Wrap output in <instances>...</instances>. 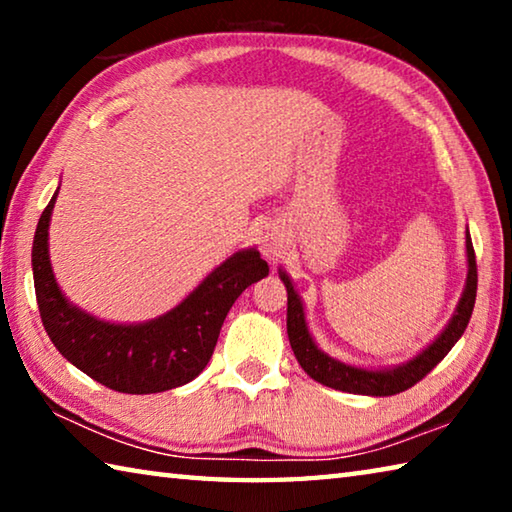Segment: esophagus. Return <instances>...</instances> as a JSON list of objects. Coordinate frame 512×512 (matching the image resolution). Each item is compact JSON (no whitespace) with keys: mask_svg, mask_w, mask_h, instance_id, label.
<instances>
[{"mask_svg":"<svg viewBox=\"0 0 512 512\" xmlns=\"http://www.w3.org/2000/svg\"><path fill=\"white\" fill-rule=\"evenodd\" d=\"M259 248H262V253L268 259H273V257L280 255V250H282V232L268 225V228H264L262 237H259Z\"/></svg>","mask_w":512,"mask_h":512,"instance_id":"1","label":"esophagus"}]
</instances>
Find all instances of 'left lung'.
I'll return each mask as SVG.
<instances>
[{
    "label": "left lung",
    "mask_w": 512,
    "mask_h": 512,
    "mask_svg": "<svg viewBox=\"0 0 512 512\" xmlns=\"http://www.w3.org/2000/svg\"><path fill=\"white\" fill-rule=\"evenodd\" d=\"M465 248H467V280L463 296L458 300V307L454 311L452 320L447 327L440 332V336L433 343H429L418 357L409 359L402 366L384 368V370H368L357 368L350 363H343L339 359L329 357L318 348L311 339L307 320H305V307L298 291L293 289L287 271L280 268V280L287 287V334L291 350L296 354L302 370L307 372L311 379H316L318 384L336 388L343 393L354 395H372V397H386L397 395L418 384L422 377H427L429 372L445 359V354L454 348V343L461 339L467 323H470L474 300H476V257L472 248L470 232L465 235Z\"/></svg>",
    "instance_id": "obj_1"
}]
</instances>
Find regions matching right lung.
Wrapping results in <instances>:
<instances>
[{"mask_svg":"<svg viewBox=\"0 0 512 512\" xmlns=\"http://www.w3.org/2000/svg\"><path fill=\"white\" fill-rule=\"evenodd\" d=\"M56 196L40 216L31 250L40 318L56 350L119 393H162L201 375L230 307L250 284L268 275L259 250L246 248L225 259L167 314L135 325L106 323L72 305L51 271L49 221Z\"/></svg>","mask_w":512,"mask_h":512,"instance_id":"1","label":"right lung"}]
</instances>
